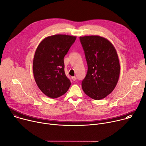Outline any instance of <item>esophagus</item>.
<instances>
[{"label": "esophagus", "instance_id": "obj_1", "mask_svg": "<svg viewBox=\"0 0 146 146\" xmlns=\"http://www.w3.org/2000/svg\"><path fill=\"white\" fill-rule=\"evenodd\" d=\"M72 80H73V81H76L77 78H76V77L73 76V77H72Z\"/></svg>", "mask_w": 146, "mask_h": 146}]
</instances>
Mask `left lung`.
Masks as SVG:
<instances>
[{
    "label": "left lung",
    "instance_id": "obj_1",
    "mask_svg": "<svg viewBox=\"0 0 146 146\" xmlns=\"http://www.w3.org/2000/svg\"><path fill=\"white\" fill-rule=\"evenodd\" d=\"M88 66L82 83L85 94L100 100L111 94L120 74V64L116 50L107 39L98 35L80 37Z\"/></svg>",
    "mask_w": 146,
    "mask_h": 146
}]
</instances>
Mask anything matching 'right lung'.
<instances>
[{"mask_svg":"<svg viewBox=\"0 0 146 146\" xmlns=\"http://www.w3.org/2000/svg\"><path fill=\"white\" fill-rule=\"evenodd\" d=\"M76 36L57 34L44 38L35 50L33 73L35 82L46 96L56 98L65 94L71 83L64 73V57Z\"/></svg>","mask_w":146,"mask_h":146,"instance_id":"1","label":"right lung"}]
</instances>
